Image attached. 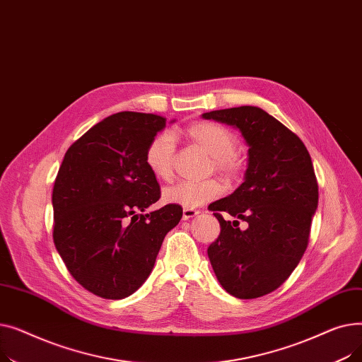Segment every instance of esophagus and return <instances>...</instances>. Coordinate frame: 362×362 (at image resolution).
I'll return each instance as SVG.
<instances>
[{"instance_id":"34e87169","label":"esophagus","mask_w":362,"mask_h":362,"mask_svg":"<svg viewBox=\"0 0 362 362\" xmlns=\"http://www.w3.org/2000/svg\"><path fill=\"white\" fill-rule=\"evenodd\" d=\"M199 214L198 210H194V208H183V220H189Z\"/></svg>"}]
</instances>
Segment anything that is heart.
<instances>
[{
    "mask_svg": "<svg viewBox=\"0 0 362 362\" xmlns=\"http://www.w3.org/2000/svg\"><path fill=\"white\" fill-rule=\"evenodd\" d=\"M186 133L189 139L213 157L214 168L218 173L226 177H235L239 173L240 163L235 156L236 138L230 130L214 123L201 122L192 124ZM175 157V136L170 132H163L151 139L145 152V163L156 177L170 180L173 176ZM221 192L223 187L217 180L180 182L175 186L167 187L163 198L168 204L194 208L218 198Z\"/></svg>",
    "mask_w": 362,
    "mask_h": 362,
    "instance_id": "1",
    "label": "heart"
}]
</instances>
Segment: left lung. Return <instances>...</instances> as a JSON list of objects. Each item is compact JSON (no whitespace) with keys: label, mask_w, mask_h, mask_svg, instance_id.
I'll return each instance as SVG.
<instances>
[{"label":"left lung","mask_w":362,"mask_h":362,"mask_svg":"<svg viewBox=\"0 0 362 362\" xmlns=\"http://www.w3.org/2000/svg\"><path fill=\"white\" fill-rule=\"evenodd\" d=\"M202 117L238 127L250 146L243 183L208 205L221 227L208 258L227 293L259 298L288 280L308 246L318 205L310 152L292 130L258 107L216 110ZM223 212L248 222L247 230L233 228Z\"/></svg>","instance_id":"obj_1"}]
</instances>
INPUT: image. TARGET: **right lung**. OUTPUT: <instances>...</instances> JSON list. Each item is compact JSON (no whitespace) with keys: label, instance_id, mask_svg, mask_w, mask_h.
Masks as SVG:
<instances>
[{"label":"right lung","instance_id":"obj_1","mask_svg":"<svg viewBox=\"0 0 362 362\" xmlns=\"http://www.w3.org/2000/svg\"><path fill=\"white\" fill-rule=\"evenodd\" d=\"M167 119L122 111L92 126L66 152L52 189L54 243L81 286L105 299L136 292L154 269L177 204L144 214L160 197L145 152Z\"/></svg>","mask_w":362,"mask_h":362}]
</instances>
